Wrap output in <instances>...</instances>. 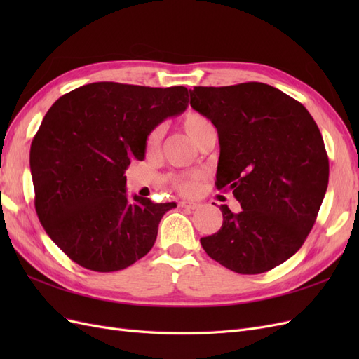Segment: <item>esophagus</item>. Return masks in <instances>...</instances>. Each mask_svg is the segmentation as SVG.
<instances>
[{
    "label": "esophagus",
    "instance_id": "34e87169",
    "mask_svg": "<svg viewBox=\"0 0 359 359\" xmlns=\"http://www.w3.org/2000/svg\"><path fill=\"white\" fill-rule=\"evenodd\" d=\"M180 206H181V208H184V210L193 211V210H196L199 205H198L196 202H190V201H181V202H180Z\"/></svg>",
    "mask_w": 359,
    "mask_h": 359
}]
</instances>
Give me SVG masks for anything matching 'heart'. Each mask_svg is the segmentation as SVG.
<instances>
[{
	"label": "heart",
	"mask_w": 359,
	"mask_h": 359,
	"mask_svg": "<svg viewBox=\"0 0 359 359\" xmlns=\"http://www.w3.org/2000/svg\"><path fill=\"white\" fill-rule=\"evenodd\" d=\"M182 130L187 133V136L193 140L194 144H199V140L205 135V132H208L210 128H212V124L210 123L208 118H205L203 115L198 112H189L184 115L182 121H181ZM161 139H163V127H156L154 130H151V133L147 137L145 142V149L148 154H156L160 145H161ZM201 180V172H190L186 173V175H181L172 180V186L177 190L182 193H189L194 190L196 187V182Z\"/></svg>",
	"instance_id": "obj_1"
}]
</instances>
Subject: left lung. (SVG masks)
Wrapping results in <instances>:
<instances>
[{
    "mask_svg": "<svg viewBox=\"0 0 359 359\" xmlns=\"http://www.w3.org/2000/svg\"><path fill=\"white\" fill-rule=\"evenodd\" d=\"M190 104L219 133L215 186L241 203L236 214L222 205V227L201 244L238 274L266 273L301 248L327 193L319 127L299 102L260 82L194 86Z\"/></svg>",
    "mask_w": 359,
    "mask_h": 359,
    "instance_id": "1",
    "label": "left lung"
}]
</instances>
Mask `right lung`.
<instances>
[{"label": "right lung", "mask_w": 359, "mask_h": 359, "mask_svg": "<svg viewBox=\"0 0 359 359\" xmlns=\"http://www.w3.org/2000/svg\"><path fill=\"white\" fill-rule=\"evenodd\" d=\"M186 86L116 82L79 86L50 106L32 139L29 168L41 226L73 262L112 273L153 248L175 202L127 196L124 172L147 137L187 109Z\"/></svg>", "instance_id": "right-lung-1"}]
</instances>
